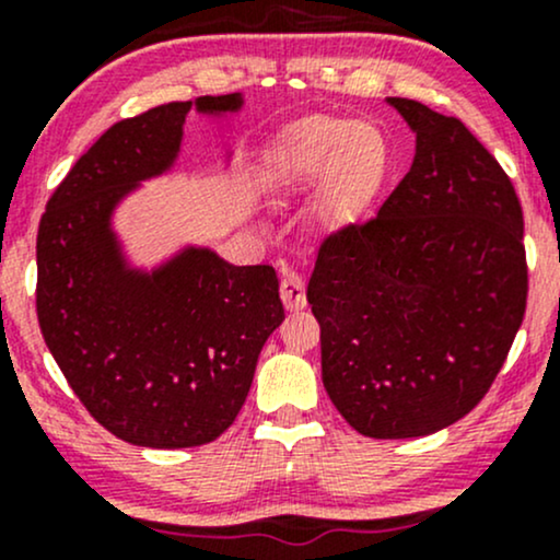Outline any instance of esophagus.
<instances>
[{
	"label": "esophagus",
	"mask_w": 560,
	"mask_h": 560,
	"mask_svg": "<svg viewBox=\"0 0 560 560\" xmlns=\"http://www.w3.org/2000/svg\"><path fill=\"white\" fill-rule=\"evenodd\" d=\"M281 302H284L287 311L305 307V281H302L300 273L287 271L281 276Z\"/></svg>",
	"instance_id": "esophagus-1"
}]
</instances>
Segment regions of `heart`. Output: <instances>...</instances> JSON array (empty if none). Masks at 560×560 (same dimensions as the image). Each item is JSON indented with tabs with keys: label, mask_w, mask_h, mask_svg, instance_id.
<instances>
[{
	"label": "heart",
	"mask_w": 560,
	"mask_h": 560,
	"mask_svg": "<svg viewBox=\"0 0 560 560\" xmlns=\"http://www.w3.org/2000/svg\"><path fill=\"white\" fill-rule=\"evenodd\" d=\"M389 163V139L376 124L316 118L281 141L271 160V182L281 195H300L320 184V218L347 223L382 189Z\"/></svg>",
	"instance_id": "heart-1"
}]
</instances>
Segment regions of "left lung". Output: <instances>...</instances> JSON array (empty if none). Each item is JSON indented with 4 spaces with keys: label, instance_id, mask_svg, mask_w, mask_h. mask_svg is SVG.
<instances>
[{
    "label": "left lung",
    "instance_id": "left-lung-1",
    "mask_svg": "<svg viewBox=\"0 0 560 560\" xmlns=\"http://www.w3.org/2000/svg\"><path fill=\"white\" fill-rule=\"evenodd\" d=\"M416 158L374 218L318 249L307 302L320 376L355 432L408 440L479 405L526 311L524 215L511 178L458 118L389 96Z\"/></svg>",
    "mask_w": 560,
    "mask_h": 560
}]
</instances>
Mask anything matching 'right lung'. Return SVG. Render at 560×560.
<instances>
[{
    "mask_svg": "<svg viewBox=\"0 0 560 560\" xmlns=\"http://www.w3.org/2000/svg\"><path fill=\"white\" fill-rule=\"evenodd\" d=\"M191 107L236 113L242 94L118 120L57 186L36 236L38 326L70 389L107 432L155 450L226 432L284 320L271 266H231L208 247H186L150 273L126 262L115 208L176 163Z\"/></svg>",
    "mask_w": 560,
    "mask_h": 560,
    "instance_id": "add662e5",
    "label": "right lung"
}]
</instances>
